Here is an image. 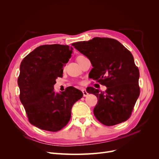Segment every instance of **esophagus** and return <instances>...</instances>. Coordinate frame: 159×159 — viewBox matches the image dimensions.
Here are the masks:
<instances>
[{
  "mask_svg": "<svg viewBox=\"0 0 159 159\" xmlns=\"http://www.w3.org/2000/svg\"><path fill=\"white\" fill-rule=\"evenodd\" d=\"M81 91H82V92H83V94H84V97H86V96L88 95V93L87 92V91H86V90H85V89H83Z\"/></svg>",
  "mask_w": 159,
  "mask_h": 159,
  "instance_id": "esophagus-1",
  "label": "esophagus"
}]
</instances>
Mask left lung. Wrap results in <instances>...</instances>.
Returning a JSON list of instances; mask_svg holds the SVG:
<instances>
[{
    "label": "left lung",
    "mask_w": 159,
    "mask_h": 159,
    "mask_svg": "<svg viewBox=\"0 0 159 159\" xmlns=\"http://www.w3.org/2000/svg\"><path fill=\"white\" fill-rule=\"evenodd\" d=\"M72 46L90 60L93 68L91 78L107 87L105 91L91 87L86 89L98 98L93 109L95 117L106 126L127 121L140 94L139 70L131 53L109 38L96 37Z\"/></svg>",
    "instance_id": "left-lung-1"
}]
</instances>
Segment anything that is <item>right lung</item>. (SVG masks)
Listing matches in <instances>:
<instances>
[{"label": "right lung", "mask_w": 159, "mask_h": 159, "mask_svg": "<svg viewBox=\"0 0 159 159\" xmlns=\"http://www.w3.org/2000/svg\"><path fill=\"white\" fill-rule=\"evenodd\" d=\"M73 48L67 45H42L28 54L20 66L18 85L20 100L29 122L45 131L56 132L69 122L73 105L83 93L72 86L55 93L56 80L63 76Z\"/></svg>", "instance_id": "1"}]
</instances>
